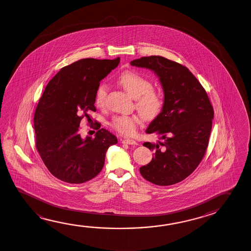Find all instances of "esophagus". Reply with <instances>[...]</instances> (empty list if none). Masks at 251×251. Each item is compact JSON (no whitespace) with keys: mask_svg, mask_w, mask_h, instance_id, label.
Returning <instances> with one entry per match:
<instances>
[{"mask_svg":"<svg viewBox=\"0 0 251 251\" xmlns=\"http://www.w3.org/2000/svg\"><path fill=\"white\" fill-rule=\"evenodd\" d=\"M121 142L124 144L127 145H137V142L134 140L132 139H125V140H121Z\"/></svg>","mask_w":251,"mask_h":251,"instance_id":"obj_1","label":"esophagus"}]
</instances>
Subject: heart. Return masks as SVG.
I'll use <instances>...</instances> for the list:
<instances>
[{
  "instance_id": "1",
  "label": "heart",
  "mask_w": 251,
  "mask_h": 251,
  "mask_svg": "<svg viewBox=\"0 0 251 251\" xmlns=\"http://www.w3.org/2000/svg\"><path fill=\"white\" fill-rule=\"evenodd\" d=\"M118 83L132 98L135 99V106L141 117L146 120L154 119L161 113L163 98L161 93L153 89L151 81L132 71L123 73L118 78ZM107 86L100 83L95 94V103L98 107L104 105ZM140 119L136 116L120 115L111 120V126L117 132L124 135H132L136 132Z\"/></svg>"
}]
</instances>
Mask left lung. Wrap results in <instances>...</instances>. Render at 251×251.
Instances as JSON below:
<instances>
[{
  "label": "left lung",
  "mask_w": 251,
  "mask_h": 251,
  "mask_svg": "<svg viewBox=\"0 0 251 251\" xmlns=\"http://www.w3.org/2000/svg\"><path fill=\"white\" fill-rule=\"evenodd\" d=\"M131 65L153 71L164 93L161 113L146 130L157 134L162 141L143 144L154 153L149 164L140 167V174L156 185L179 183L204 157L212 130L213 106L200 81L183 65L162 56L142 57Z\"/></svg>",
  "instance_id": "1"
}]
</instances>
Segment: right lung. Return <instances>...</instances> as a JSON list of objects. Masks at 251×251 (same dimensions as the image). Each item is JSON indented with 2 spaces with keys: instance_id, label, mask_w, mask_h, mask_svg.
Returning <instances> with one entry per match:
<instances>
[{
  "instance_id": "right-lung-1",
  "label": "right lung",
  "mask_w": 251,
  "mask_h": 251,
  "mask_svg": "<svg viewBox=\"0 0 251 251\" xmlns=\"http://www.w3.org/2000/svg\"><path fill=\"white\" fill-rule=\"evenodd\" d=\"M115 60L82 59L61 68L48 82L34 114L36 148L55 177L82 183L102 170L107 149L117 137L98 123L95 138L79 134L81 119L96 111L95 94L100 81L118 67Z\"/></svg>"
}]
</instances>
